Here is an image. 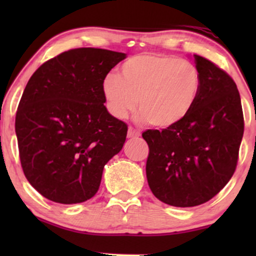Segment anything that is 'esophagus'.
Returning <instances> with one entry per match:
<instances>
[{"mask_svg": "<svg viewBox=\"0 0 256 256\" xmlns=\"http://www.w3.org/2000/svg\"><path fill=\"white\" fill-rule=\"evenodd\" d=\"M140 132L136 130V128H128V138H134V137H140Z\"/></svg>", "mask_w": 256, "mask_h": 256, "instance_id": "1", "label": "esophagus"}]
</instances>
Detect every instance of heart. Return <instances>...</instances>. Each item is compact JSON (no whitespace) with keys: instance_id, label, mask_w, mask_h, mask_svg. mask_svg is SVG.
Listing matches in <instances>:
<instances>
[{"instance_id":"heart-1","label":"heart","mask_w":256,"mask_h":256,"mask_svg":"<svg viewBox=\"0 0 256 256\" xmlns=\"http://www.w3.org/2000/svg\"><path fill=\"white\" fill-rule=\"evenodd\" d=\"M200 73L190 61L160 54H140L122 64L120 74L107 76L104 94L108 110L125 119L137 107L140 119L156 128L183 120L195 104Z\"/></svg>"}]
</instances>
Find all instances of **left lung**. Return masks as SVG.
I'll use <instances>...</instances> for the list:
<instances>
[{"instance_id": "obj_1", "label": "left lung", "mask_w": 256, "mask_h": 256, "mask_svg": "<svg viewBox=\"0 0 256 256\" xmlns=\"http://www.w3.org/2000/svg\"><path fill=\"white\" fill-rule=\"evenodd\" d=\"M200 73L195 104L167 128L146 130V179L156 198L174 207L210 201L228 184L238 161L244 132L237 85L224 70L194 55Z\"/></svg>"}]
</instances>
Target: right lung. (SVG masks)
Returning <instances> with one entry per match:
<instances>
[{
  "label": "right lung",
  "instance_id": "right-lung-1",
  "mask_svg": "<svg viewBox=\"0 0 256 256\" xmlns=\"http://www.w3.org/2000/svg\"><path fill=\"white\" fill-rule=\"evenodd\" d=\"M124 52L77 48L46 61L28 82L16 116L26 179L64 204L92 198L104 167L124 146L128 125L108 113L104 82Z\"/></svg>",
  "mask_w": 256,
  "mask_h": 256
}]
</instances>
